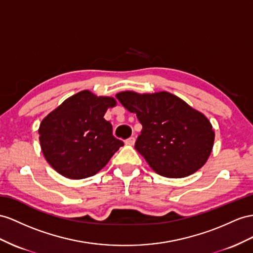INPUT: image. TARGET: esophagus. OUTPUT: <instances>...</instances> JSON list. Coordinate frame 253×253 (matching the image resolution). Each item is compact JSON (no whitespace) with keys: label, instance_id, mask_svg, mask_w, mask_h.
Wrapping results in <instances>:
<instances>
[{"label":"esophagus","instance_id":"34e87169","mask_svg":"<svg viewBox=\"0 0 253 253\" xmlns=\"http://www.w3.org/2000/svg\"><path fill=\"white\" fill-rule=\"evenodd\" d=\"M134 142H135V138H134V137H130V138H128V139L125 141V143H126L127 145H133Z\"/></svg>","mask_w":253,"mask_h":253}]
</instances>
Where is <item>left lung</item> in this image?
Masks as SVG:
<instances>
[{"instance_id":"1","label":"left lung","mask_w":253,"mask_h":253,"mask_svg":"<svg viewBox=\"0 0 253 253\" xmlns=\"http://www.w3.org/2000/svg\"><path fill=\"white\" fill-rule=\"evenodd\" d=\"M116 98L137 114L142 130L134 148L159 175L185 177L204 166L215 132L202 113L168 92H122Z\"/></svg>"}]
</instances>
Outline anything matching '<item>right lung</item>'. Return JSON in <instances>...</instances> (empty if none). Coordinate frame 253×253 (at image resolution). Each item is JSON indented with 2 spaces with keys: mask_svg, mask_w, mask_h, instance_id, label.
<instances>
[{
  "mask_svg": "<svg viewBox=\"0 0 253 253\" xmlns=\"http://www.w3.org/2000/svg\"><path fill=\"white\" fill-rule=\"evenodd\" d=\"M115 103L112 97L82 90L42 120L38 130L42 151L56 172L71 179L93 176L124 145L103 118Z\"/></svg>",
  "mask_w": 253,
  "mask_h": 253,
  "instance_id": "add662e5",
  "label": "right lung"
}]
</instances>
